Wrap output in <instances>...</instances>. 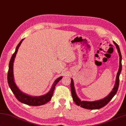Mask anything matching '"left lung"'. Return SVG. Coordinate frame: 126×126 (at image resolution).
I'll return each mask as SVG.
<instances>
[{"instance_id": "8db88e82", "label": "left lung", "mask_w": 126, "mask_h": 126, "mask_svg": "<svg viewBox=\"0 0 126 126\" xmlns=\"http://www.w3.org/2000/svg\"><path fill=\"white\" fill-rule=\"evenodd\" d=\"M113 43L116 46V48H117L118 52L119 53V56H120V66H119L118 71L117 74V76H116V83L114 86V88H113L111 92L109 94L108 96L105 98L99 100H96V101H81L79 99V97L77 96V94L75 93L74 86V83H73V80L71 79V83H70V89H71V93H72V97L73 99V101L78 106H79L83 108L86 109H90V110H96V109H99L100 108L104 107L105 106L108 104V103L110 101V100L112 99L113 97L116 95L117 93V91L118 90V88L119 86V83H120V74L122 70V56H121V53L120 52V48H119L118 45L115 42Z\"/></svg>"}]
</instances>
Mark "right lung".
I'll use <instances>...</instances> for the list:
<instances>
[{
    "mask_svg": "<svg viewBox=\"0 0 126 126\" xmlns=\"http://www.w3.org/2000/svg\"><path fill=\"white\" fill-rule=\"evenodd\" d=\"M23 40L24 39H22L17 46L15 51L13 54L10 59V62H9V70L8 72V84L12 92L14 94L15 96L20 102L27 105H30V106H40V105H43L49 101V100L51 99L53 94L55 86L57 85V84L62 78V77H59L58 78H57L56 80L52 86L51 90H49L48 93L44 95L40 96H29L26 94L23 93L22 91H20L19 89L17 88L16 85L14 81V79L13 64L18 49H19L20 46Z\"/></svg>",
    "mask_w": 126,
    "mask_h": 126,
    "instance_id": "add662e5",
    "label": "right lung"
}]
</instances>
